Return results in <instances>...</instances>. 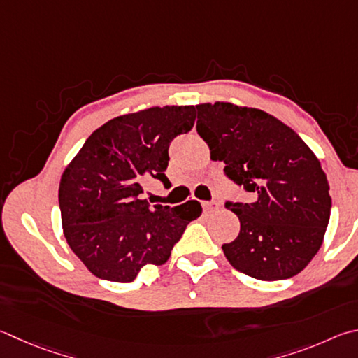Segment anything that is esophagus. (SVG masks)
Returning <instances> with one entry per match:
<instances>
[{
	"instance_id": "34e87169",
	"label": "esophagus",
	"mask_w": 358,
	"mask_h": 358,
	"mask_svg": "<svg viewBox=\"0 0 358 358\" xmlns=\"http://www.w3.org/2000/svg\"><path fill=\"white\" fill-rule=\"evenodd\" d=\"M201 206H203L205 211H214V210H217V208H219V201L213 199V200L203 201V203H201Z\"/></svg>"
}]
</instances>
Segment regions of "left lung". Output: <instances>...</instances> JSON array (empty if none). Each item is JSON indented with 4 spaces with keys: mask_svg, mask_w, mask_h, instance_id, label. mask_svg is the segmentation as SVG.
Segmentation results:
<instances>
[{
    "mask_svg": "<svg viewBox=\"0 0 358 358\" xmlns=\"http://www.w3.org/2000/svg\"><path fill=\"white\" fill-rule=\"evenodd\" d=\"M197 108V133L252 200L225 201L241 230L222 245L233 268L264 282L299 274L322 244L332 199L320 161L271 114L231 103Z\"/></svg>",
    "mask_w": 358,
    "mask_h": 358,
    "instance_id": "8db88e82",
    "label": "left lung"
}]
</instances>
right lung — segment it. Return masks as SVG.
Instances as JSON below:
<instances>
[{
    "instance_id": "right-lung-1",
    "label": "right lung",
    "mask_w": 358,
    "mask_h": 358,
    "mask_svg": "<svg viewBox=\"0 0 358 358\" xmlns=\"http://www.w3.org/2000/svg\"><path fill=\"white\" fill-rule=\"evenodd\" d=\"M194 122V106L115 117L89 136L62 173L64 236L94 275L127 283L145 264H164L187 224L201 214L197 200L172 208L141 197L148 178L172 186L166 177L169 145Z\"/></svg>"
}]
</instances>
